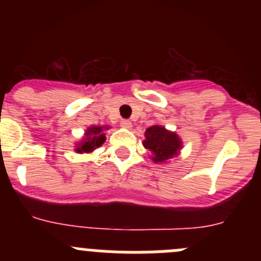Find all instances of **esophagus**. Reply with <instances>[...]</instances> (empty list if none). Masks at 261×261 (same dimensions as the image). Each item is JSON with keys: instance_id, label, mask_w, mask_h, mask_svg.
<instances>
[{"instance_id": "1", "label": "esophagus", "mask_w": 261, "mask_h": 261, "mask_svg": "<svg viewBox=\"0 0 261 261\" xmlns=\"http://www.w3.org/2000/svg\"><path fill=\"white\" fill-rule=\"evenodd\" d=\"M121 127H123V128H131L133 127V123H131V121H128V120H122L121 121Z\"/></svg>"}]
</instances>
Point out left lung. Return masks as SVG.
I'll use <instances>...</instances> for the list:
<instances>
[{
    "label": "left lung",
    "mask_w": 261,
    "mask_h": 261,
    "mask_svg": "<svg viewBox=\"0 0 261 261\" xmlns=\"http://www.w3.org/2000/svg\"><path fill=\"white\" fill-rule=\"evenodd\" d=\"M143 145L151 151V159L155 163H165L177 156L181 149V140L175 133L160 125H154L146 128Z\"/></svg>",
    "instance_id": "8db88e82"
}]
</instances>
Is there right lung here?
Masks as SVG:
<instances>
[{
    "mask_svg": "<svg viewBox=\"0 0 261 261\" xmlns=\"http://www.w3.org/2000/svg\"><path fill=\"white\" fill-rule=\"evenodd\" d=\"M103 130H109V127L105 126H91L84 134V138L81 143L75 145V151L83 154V152L93 151L96 147H99L106 141Z\"/></svg>",
    "mask_w": 261,
    "mask_h": 261,
    "instance_id": "1",
    "label": "right lung"
}]
</instances>
